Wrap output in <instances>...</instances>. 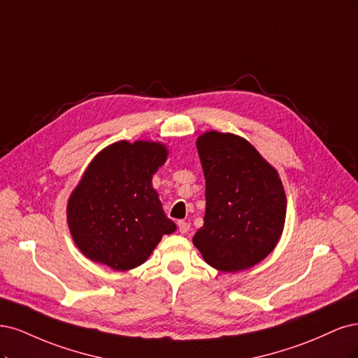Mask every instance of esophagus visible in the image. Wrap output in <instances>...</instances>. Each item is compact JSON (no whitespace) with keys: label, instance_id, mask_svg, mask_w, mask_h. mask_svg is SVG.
I'll use <instances>...</instances> for the list:
<instances>
[{"label":"esophagus","instance_id":"esophagus-1","mask_svg":"<svg viewBox=\"0 0 358 358\" xmlns=\"http://www.w3.org/2000/svg\"><path fill=\"white\" fill-rule=\"evenodd\" d=\"M178 230L181 234H187L190 230V223L189 222H184V220H180L178 222Z\"/></svg>","mask_w":358,"mask_h":358}]
</instances>
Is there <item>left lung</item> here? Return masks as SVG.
<instances>
[{"instance_id":"1","label":"left lung","mask_w":358,"mask_h":358,"mask_svg":"<svg viewBox=\"0 0 358 358\" xmlns=\"http://www.w3.org/2000/svg\"><path fill=\"white\" fill-rule=\"evenodd\" d=\"M196 145L205 176L206 208L193 244L218 271L255 266L282 234L287 199L278 172L234 134L206 132Z\"/></svg>"}]
</instances>
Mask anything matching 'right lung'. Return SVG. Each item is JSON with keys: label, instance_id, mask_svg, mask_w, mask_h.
<instances>
[{"label": "right lung", "instance_id": "obj_1", "mask_svg": "<svg viewBox=\"0 0 358 358\" xmlns=\"http://www.w3.org/2000/svg\"><path fill=\"white\" fill-rule=\"evenodd\" d=\"M166 155L159 143L120 141L92 160L68 201V224L86 257L116 271L134 269L162 235L174 232L152 187Z\"/></svg>", "mask_w": 358, "mask_h": 358}]
</instances>
